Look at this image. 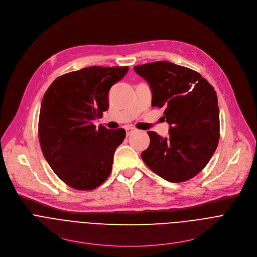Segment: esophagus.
Wrapping results in <instances>:
<instances>
[{
  "label": "esophagus",
  "instance_id": "esophagus-1",
  "mask_svg": "<svg viewBox=\"0 0 257 257\" xmlns=\"http://www.w3.org/2000/svg\"><path fill=\"white\" fill-rule=\"evenodd\" d=\"M125 130H126V134H127V136H129L132 132H134V131H135L133 128H130V127H126V128H125Z\"/></svg>",
  "mask_w": 257,
  "mask_h": 257
}]
</instances>
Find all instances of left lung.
Wrapping results in <instances>:
<instances>
[{
    "label": "left lung",
    "mask_w": 257,
    "mask_h": 257,
    "mask_svg": "<svg viewBox=\"0 0 257 257\" xmlns=\"http://www.w3.org/2000/svg\"><path fill=\"white\" fill-rule=\"evenodd\" d=\"M150 84L152 107L164 108L169 133L161 138L148 131L150 144L141 153L153 173L170 183L196 177L207 165L220 138L218 99L202 75L169 61L134 66Z\"/></svg>",
    "instance_id": "left-lung-1"
}]
</instances>
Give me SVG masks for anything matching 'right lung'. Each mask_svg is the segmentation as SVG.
<instances>
[{"label": "right lung", "mask_w": 257, "mask_h": 257, "mask_svg": "<svg viewBox=\"0 0 257 257\" xmlns=\"http://www.w3.org/2000/svg\"><path fill=\"white\" fill-rule=\"evenodd\" d=\"M128 66H89L58 76L45 92L39 114L42 153L68 187L91 191L110 176L123 128L110 130L93 121L109 108V91Z\"/></svg>", "instance_id": "right-lung-1"}]
</instances>
